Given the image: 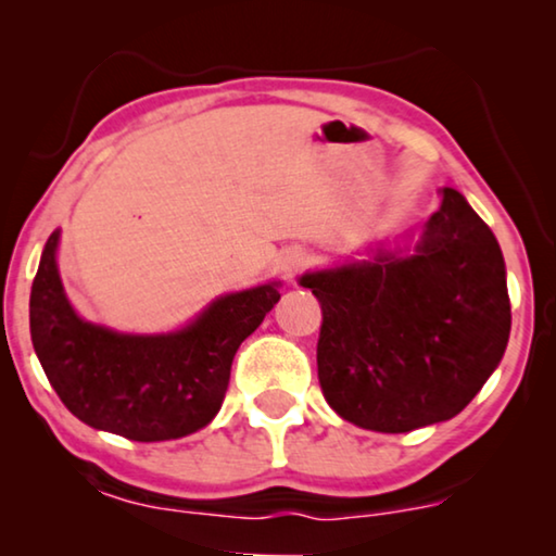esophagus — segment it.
I'll list each match as a JSON object with an SVG mask.
<instances>
[{"instance_id":"obj_1","label":"esophagus","mask_w":556,"mask_h":556,"mask_svg":"<svg viewBox=\"0 0 556 556\" xmlns=\"http://www.w3.org/2000/svg\"><path fill=\"white\" fill-rule=\"evenodd\" d=\"M308 265V253L301 248H288L278 257V270L283 273L286 280H293Z\"/></svg>"}]
</instances>
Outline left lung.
Returning <instances> with one entry per match:
<instances>
[{"mask_svg":"<svg viewBox=\"0 0 556 556\" xmlns=\"http://www.w3.org/2000/svg\"><path fill=\"white\" fill-rule=\"evenodd\" d=\"M440 197L405 245L299 278L321 303L324 397L364 430L451 420L506 352L511 303L498 240L458 189Z\"/></svg>","mask_w":556,"mask_h":556,"instance_id":"obj_1","label":"left lung"}]
</instances>
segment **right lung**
<instances>
[{
  "instance_id": "obj_1",
  "label": "right lung",
  "mask_w": 556,
  "mask_h": 556,
  "mask_svg": "<svg viewBox=\"0 0 556 556\" xmlns=\"http://www.w3.org/2000/svg\"><path fill=\"white\" fill-rule=\"evenodd\" d=\"M60 230L45 242L29 293L37 359L63 405L90 428L139 443L202 430L223 407L242 341L276 306L278 280L219 295L185 329L121 333L75 314L58 270Z\"/></svg>"
}]
</instances>
